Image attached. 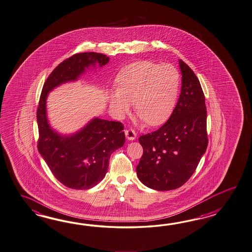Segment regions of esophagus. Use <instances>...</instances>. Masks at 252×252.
I'll use <instances>...</instances> for the list:
<instances>
[{
    "label": "esophagus",
    "instance_id": "34e87169",
    "mask_svg": "<svg viewBox=\"0 0 252 252\" xmlns=\"http://www.w3.org/2000/svg\"><path fill=\"white\" fill-rule=\"evenodd\" d=\"M125 135L129 141H133V140H135L137 134L133 129H125Z\"/></svg>",
    "mask_w": 252,
    "mask_h": 252
}]
</instances>
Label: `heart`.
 Here are the masks:
<instances>
[{"instance_id": "heart-1", "label": "heart", "mask_w": 252, "mask_h": 252, "mask_svg": "<svg viewBox=\"0 0 252 252\" xmlns=\"http://www.w3.org/2000/svg\"><path fill=\"white\" fill-rule=\"evenodd\" d=\"M179 73L174 65L138 61L124 67L116 78L117 90L109 92L110 108L121 116L133 109L144 123L157 126L174 110L179 90Z\"/></svg>"}]
</instances>
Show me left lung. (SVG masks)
Returning a JSON list of instances; mask_svg holds the SVG:
<instances>
[{
    "instance_id": "obj_1",
    "label": "left lung",
    "mask_w": 252,
    "mask_h": 252,
    "mask_svg": "<svg viewBox=\"0 0 252 252\" xmlns=\"http://www.w3.org/2000/svg\"><path fill=\"white\" fill-rule=\"evenodd\" d=\"M182 88L174 111L161 128L142 135L136 167L143 185L158 191L182 187L194 174L207 147V107L200 82L179 59Z\"/></svg>"
}]
</instances>
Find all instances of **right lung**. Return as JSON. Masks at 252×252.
Instances as JSON below:
<instances>
[{"label": "right lung", "instance_id": "add662e5", "mask_svg": "<svg viewBox=\"0 0 252 252\" xmlns=\"http://www.w3.org/2000/svg\"><path fill=\"white\" fill-rule=\"evenodd\" d=\"M109 57L99 53H79L65 59L45 80L36 112L39 139L37 148L52 174L65 187L90 189L103 179L110 155L123 147L125 134L123 123L94 118L72 134L53 129L46 112L49 92L60 85L77 81L90 67L108 64Z\"/></svg>", "mask_w": 252, "mask_h": 252}]
</instances>
